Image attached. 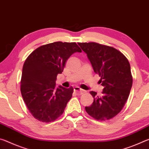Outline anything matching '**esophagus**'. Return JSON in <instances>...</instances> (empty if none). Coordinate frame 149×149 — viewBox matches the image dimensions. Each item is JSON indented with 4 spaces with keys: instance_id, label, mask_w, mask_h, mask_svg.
Returning <instances> with one entry per match:
<instances>
[{
    "instance_id": "obj_1",
    "label": "esophagus",
    "mask_w": 149,
    "mask_h": 149,
    "mask_svg": "<svg viewBox=\"0 0 149 149\" xmlns=\"http://www.w3.org/2000/svg\"><path fill=\"white\" fill-rule=\"evenodd\" d=\"M74 91L76 92V94L77 95H81L84 92V90L80 88L79 87H75L74 89Z\"/></svg>"
}]
</instances>
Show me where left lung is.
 Listing matches in <instances>:
<instances>
[{"label":"left lung","instance_id":"8db88e82","mask_svg":"<svg viewBox=\"0 0 149 149\" xmlns=\"http://www.w3.org/2000/svg\"><path fill=\"white\" fill-rule=\"evenodd\" d=\"M78 44L87 54L104 86L101 96L96 92H90L94 102L85 109L96 120H109L122 110L130 94L133 77L130 63L122 53L113 47L96 42Z\"/></svg>","mask_w":149,"mask_h":149}]
</instances>
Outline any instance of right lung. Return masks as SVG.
Returning a JSON list of instances; mask_svg holds the SVG:
<instances>
[{
    "mask_svg": "<svg viewBox=\"0 0 149 149\" xmlns=\"http://www.w3.org/2000/svg\"><path fill=\"white\" fill-rule=\"evenodd\" d=\"M75 52H82L75 42L57 41L38 47L24 62L20 80L22 96L38 120L52 122L64 112L74 89L72 86L56 88L55 80Z\"/></svg>",
    "mask_w": 149,
    "mask_h": 149,
    "instance_id": "obj_1",
    "label": "right lung"
}]
</instances>
